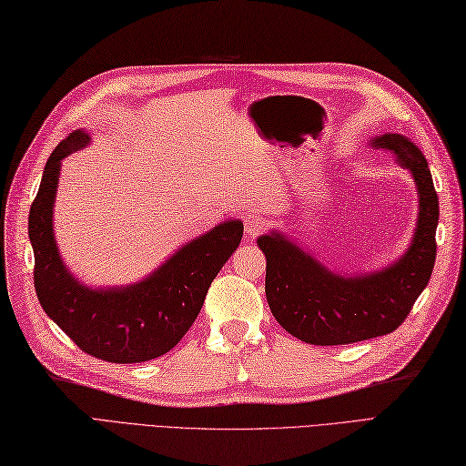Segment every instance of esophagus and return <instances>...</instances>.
I'll use <instances>...</instances> for the list:
<instances>
[{
    "instance_id": "1",
    "label": "esophagus",
    "mask_w": 466,
    "mask_h": 466,
    "mask_svg": "<svg viewBox=\"0 0 466 466\" xmlns=\"http://www.w3.org/2000/svg\"><path fill=\"white\" fill-rule=\"evenodd\" d=\"M265 227H267V221L263 219V218H248L247 221H245V231H247V235L251 237V239H255L257 235H260L265 231Z\"/></svg>"
}]
</instances>
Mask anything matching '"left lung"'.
<instances>
[{"instance_id": "1", "label": "left lung", "mask_w": 466, "mask_h": 466, "mask_svg": "<svg viewBox=\"0 0 466 466\" xmlns=\"http://www.w3.org/2000/svg\"><path fill=\"white\" fill-rule=\"evenodd\" d=\"M371 144L385 147L397 164L410 169L419 189L413 243L395 265L350 279L334 275L279 233L257 241L267 257L270 312L306 344L339 346L391 334L410 316L435 267L439 198L425 156L400 134L378 136Z\"/></svg>"}]
</instances>
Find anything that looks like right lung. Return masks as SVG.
<instances>
[{
	"label": "right lung",
	"mask_w": 466,
	"mask_h": 466,
	"mask_svg": "<svg viewBox=\"0 0 466 466\" xmlns=\"http://www.w3.org/2000/svg\"><path fill=\"white\" fill-rule=\"evenodd\" d=\"M88 142V134L75 130L45 164L29 209V239L35 255L33 282L43 310L85 354L112 364H138L164 356L186 336L213 279L239 247L243 223L218 225L136 285L106 290L81 285L56 251L53 203L61 160Z\"/></svg>",
	"instance_id": "obj_1"
}]
</instances>
